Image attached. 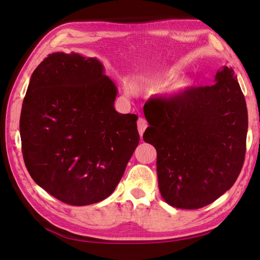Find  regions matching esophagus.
<instances>
[{
	"mask_svg": "<svg viewBox=\"0 0 260 260\" xmlns=\"http://www.w3.org/2000/svg\"><path fill=\"white\" fill-rule=\"evenodd\" d=\"M147 122L145 121L144 118H138V121H137V129H138V133H139V135H143L144 134V132H145V129L147 128Z\"/></svg>",
	"mask_w": 260,
	"mask_h": 260,
	"instance_id": "34e87169",
	"label": "esophagus"
}]
</instances>
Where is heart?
<instances>
[{
	"label": "heart",
	"mask_w": 260,
	"mask_h": 260,
	"mask_svg": "<svg viewBox=\"0 0 260 260\" xmlns=\"http://www.w3.org/2000/svg\"><path fill=\"white\" fill-rule=\"evenodd\" d=\"M170 80V76L169 75H167V76H165L164 78H160V79H158V80H156L157 82H151V84H149V85H151V86H155V85H159V84H162V83H165V82H167V81H169Z\"/></svg>",
	"instance_id": "heart-1"
}]
</instances>
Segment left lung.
<instances>
[{
  "label": "left lung",
  "instance_id": "1",
  "mask_svg": "<svg viewBox=\"0 0 260 260\" xmlns=\"http://www.w3.org/2000/svg\"><path fill=\"white\" fill-rule=\"evenodd\" d=\"M215 83L190 88L144 106V141L157 150L161 197L178 209L214 202L242 170L248 114L234 70L218 69Z\"/></svg>",
  "mask_w": 260,
  "mask_h": 260
}]
</instances>
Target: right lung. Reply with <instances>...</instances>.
<instances>
[{"instance_id":"right-lung-1","label":"right lung","mask_w":260,"mask_h":260,"mask_svg":"<svg viewBox=\"0 0 260 260\" xmlns=\"http://www.w3.org/2000/svg\"><path fill=\"white\" fill-rule=\"evenodd\" d=\"M95 57L55 52L29 80L19 133L39 187L70 205L110 197L139 142L137 115L114 109L117 86Z\"/></svg>"}]
</instances>
